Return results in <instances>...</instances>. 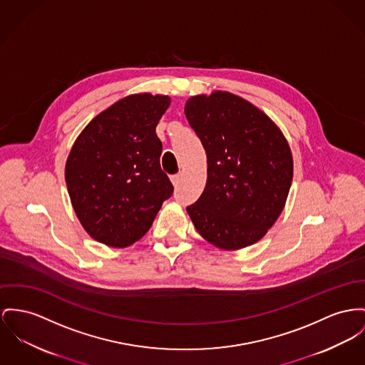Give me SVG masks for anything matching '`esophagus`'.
Returning <instances> with one entry per match:
<instances>
[{
  "instance_id": "obj_1",
  "label": "esophagus",
  "mask_w": 365,
  "mask_h": 365,
  "mask_svg": "<svg viewBox=\"0 0 365 365\" xmlns=\"http://www.w3.org/2000/svg\"><path fill=\"white\" fill-rule=\"evenodd\" d=\"M171 182L174 187H178L180 182H181V174H174L171 175Z\"/></svg>"
}]
</instances>
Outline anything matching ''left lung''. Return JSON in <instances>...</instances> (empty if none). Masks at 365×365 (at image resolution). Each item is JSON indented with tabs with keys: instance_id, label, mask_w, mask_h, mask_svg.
<instances>
[{
	"instance_id": "8db88e82",
	"label": "left lung",
	"mask_w": 365,
	"mask_h": 365,
	"mask_svg": "<svg viewBox=\"0 0 365 365\" xmlns=\"http://www.w3.org/2000/svg\"><path fill=\"white\" fill-rule=\"evenodd\" d=\"M185 116L207 156L206 187L187 207L195 228L225 250L260 241L289 194L288 141L266 113L230 93L190 98Z\"/></svg>"
}]
</instances>
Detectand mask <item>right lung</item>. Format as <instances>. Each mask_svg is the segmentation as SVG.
Listing matches in <instances>:
<instances>
[{
  "mask_svg": "<svg viewBox=\"0 0 365 365\" xmlns=\"http://www.w3.org/2000/svg\"><path fill=\"white\" fill-rule=\"evenodd\" d=\"M169 105L166 96L123 98L74 141L65 180L77 217L98 242L112 247L137 242L173 195L156 135Z\"/></svg>",
  "mask_w": 365,
  "mask_h": 365,
  "instance_id": "add662e5",
  "label": "right lung"
}]
</instances>
